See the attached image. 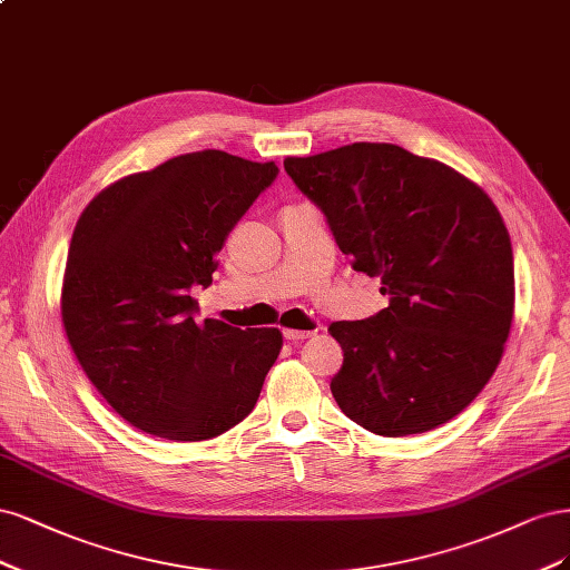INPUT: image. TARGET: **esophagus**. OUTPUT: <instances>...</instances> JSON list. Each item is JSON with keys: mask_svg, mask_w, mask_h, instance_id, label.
Wrapping results in <instances>:
<instances>
[{"mask_svg": "<svg viewBox=\"0 0 570 570\" xmlns=\"http://www.w3.org/2000/svg\"><path fill=\"white\" fill-rule=\"evenodd\" d=\"M284 336L288 341H303V338L315 336V332H312V328H284Z\"/></svg>", "mask_w": 570, "mask_h": 570, "instance_id": "esophagus-1", "label": "esophagus"}]
</instances>
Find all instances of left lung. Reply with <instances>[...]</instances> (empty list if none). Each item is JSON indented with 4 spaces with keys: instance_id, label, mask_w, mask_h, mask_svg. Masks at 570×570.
<instances>
[{
    "instance_id": "left-lung-1",
    "label": "left lung",
    "mask_w": 570,
    "mask_h": 570,
    "mask_svg": "<svg viewBox=\"0 0 570 570\" xmlns=\"http://www.w3.org/2000/svg\"><path fill=\"white\" fill-rule=\"evenodd\" d=\"M284 168L324 210L353 267L381 277L376 317L328 326L343 366L332 393L376 435L426 433L479 395L513 320V253L492 198L450 165L355 141Z\"/></svg>"
}]
</instances>
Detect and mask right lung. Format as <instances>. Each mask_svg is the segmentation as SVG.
<instances>
[{"mask_svg":"<svg viewBox=\"0 0 570 570\" xmlns=\"http://www.w3.org/2000/svg\"><path fill=\"white\" fill-rule=\"evenodd\" d=\"M279 168L194 151L101 189L70 238L61 322L82 372L127 424L196 443L258 402L279 328L194 320L227 234Z\"/></svg>","mask_w":570,"mask_h":570,"instance_id":"obj_1","label":"right lung"}]
</instances>
